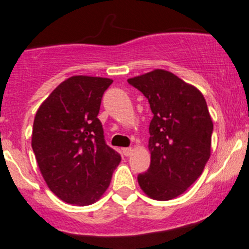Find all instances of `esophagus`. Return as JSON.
<instances>
[{
	"instance_id": "1",
	"label": "esophagus",
	"mask_w": 249,
	"mask_h": 249,
	"mask_svg": "<svg viewBox=\"0 0 249 249\" xmlns=\"http://www.w3.org/2000/svg\"><path fill=\"white\" fill-rule=\"evenodd\" d=\"M123 153H124V155L129 157V155L132 154V148H124V149H123Z\"/></svg>"
}]
</instances>
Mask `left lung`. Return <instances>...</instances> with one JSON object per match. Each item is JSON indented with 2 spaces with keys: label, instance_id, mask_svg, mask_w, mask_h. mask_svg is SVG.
I'll use <instances>...</instances> for the list:
<instances>
[{
  "label": "left lung",
  "instance_id": "1",
  "mask_svg": "<svg viewBox=\"0 0 249 249\" xmlns=\"http://www.w3.org/2000/svg\"><path fill=\"white\" fill-rule=\"evenodd\" d=\"M127 82L148 99L150 166L137 177L150 199L167 201L187 192L211 157L213 122L197 88L166 70H153Z\"/></svg>",
  "mask_w": 249,
  "mask_h": 249
}]
</instances>
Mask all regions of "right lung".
Here are the masks:
<instances>
[{"mask_svg": "<svg viewBox=\"0 0 249 249\" xmlns=\"http://www.w3.org/2000/svg\"><path fill=\"white\" fill-rule=\"evenodd\" d=\"M109 78L72 76L42 102L32 149L48 188L64 202L88 206L109 187L120 155L105 143L97 118Z\"/></svg>", "mask_w": 249, "mask_h": 249, "instance_id": "add662e5", "label": "right lung"}]
</instances>
